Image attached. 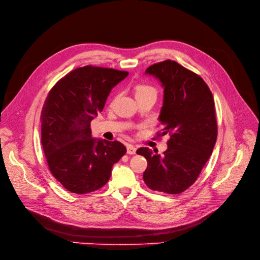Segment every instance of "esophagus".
I'll list each match as a JSON object with an SVG mask.
<instances>
[{"label": "esophagus", "instance_id": "esophagus-1", "mask_svg": "<svg viewBox=\"0 0 260 260\" xmlns=\"http://www.w3.org/2000/svg\"><path fill=\"white\" fill-rule=\"evenodd\" d=\"M127 153L128 154H135L137 153V148L132 145H128L127 146Z\"/></svg>", "mask_w": 260, "mask_h": 260}]
</instances>
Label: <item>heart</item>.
<instances>
[{"label":"heart","instance_id":"1","mask_svg":"<svg viewBox=\"0 0 260 260\" xmlns=\"http://www.w3.org/2000/svg\"><path fill=\"white\" fill-rule=\"evenodd\" d=\"M147 92H155V91L152 86L147 85V84H140L137 86V95L147 93Z\"/></svg>","mask_w":260,"mask_h":260}]
</instances>
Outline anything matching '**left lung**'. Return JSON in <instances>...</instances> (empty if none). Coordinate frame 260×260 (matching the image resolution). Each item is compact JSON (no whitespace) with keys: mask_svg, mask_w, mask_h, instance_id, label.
<instances>
[{"mask_svg":"<svg viewBox=\"0 0 260 260\" xmlns=\"http://www.w3.org/2000/svg\"><path fill=\"white\" fill-rule=\"evenodd\" d=\"M146 74L157 78L164 88L158 119L159 135L169 134L167 150L142 147L137 153L148 162L143 179L152 190L178 194L196 182L211 156L217 140V120L213 94L196 73L174 60L150 66Z\"/></svg>","mask_w":260,"mask_h":260,"instance_id":"8db88e82","label":"left lung"}]
</instances>
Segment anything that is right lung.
I'll return each instance as SVG.
<instances>
[{"label":"right lung","mask_w":260,"mask_h":260,"mask_svg":"<svg viewBox=\"0 0 260 260\" xmlns=\"http://www.w3.org/2000/svg\"><path fill=\"white\" fill-rule=\"evenodd\" d=\"M128 72L86 66L70 72L49 91L41 112V143L55 179L73 193L102 188L127 152L114 141L92 138L91 121Z\"/></svg>","instance_id":"add662e5"}]
</instances>
